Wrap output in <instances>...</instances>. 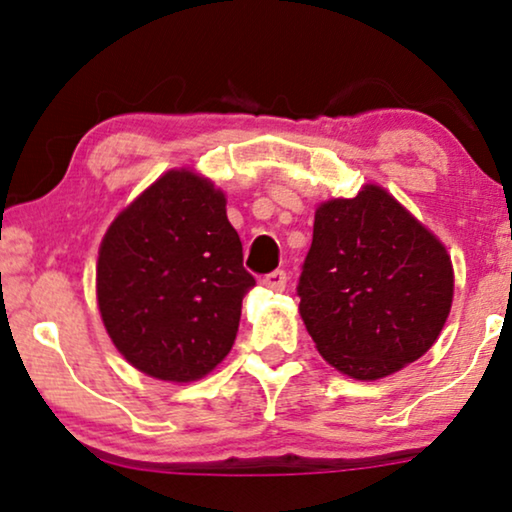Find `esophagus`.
<instances>
[{"label":"esophagus","mask_w":512,"mask_h":512,"mask_svg":"<svg viewBox=\"0 0 512 512\" xmlns=\"http://www.w3.org/2000/svg\"><path fill=\"white\" fill-rule=\"evenodd\" d=\"M263 286L270 291H284L286 289V272L275 270V272H270V275H265Z\"/></svg>","instance_id":"esophagus-1"}]
</instances>
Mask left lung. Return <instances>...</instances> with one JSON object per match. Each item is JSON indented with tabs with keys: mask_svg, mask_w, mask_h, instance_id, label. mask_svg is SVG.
Listing matches in <instances>:
<instances>
[{
	"mask_svg": "<svg viewBox=\"0 0 512 512\" xmlns=\"http://www.w3.org/2000/svg\"><path fill=\"white\" fill-rule=\"evenodd\" d=\"M298 296L319 354L370 382L433 347L452 307L454 270L429 228L382 186L366 184L356 198L317 207Z\"/></svg>",
	"mask_w": 512,
	"mask_h": 512,
	"instance_id": "8db88e82",
	"label": "left lung"
}]
</instances>
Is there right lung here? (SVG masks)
Here are the masks:
<instances>
[{
    "instance_id": "add662e5",
    "label": "right lung",
    "mask_w": 512,
    "mask_h": 512,
    "mask_svg": "<svg viewBox=\"0 0 512 512\" xmlns=\"http://www.w3.org/2000/svg\"><path fill=\"white\" fill-rule=\"evenodd\" d=\"M254 284L226 195L186 167L165 172L111 221L97 258L111 342L165 382L200 380L226 359Z\"/></svg>"
}]
</instances>
